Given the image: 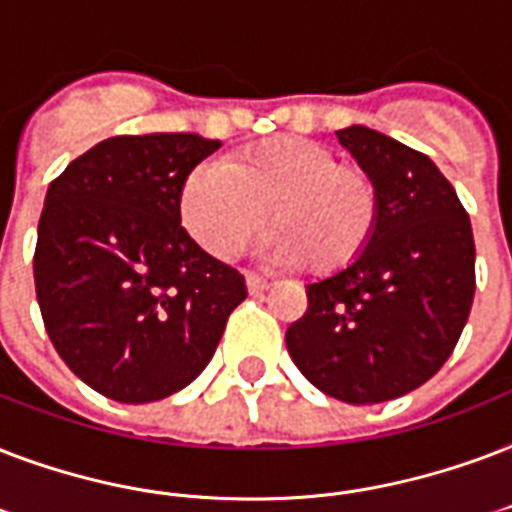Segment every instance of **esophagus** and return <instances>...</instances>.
<instances>
[{
	"instance_id": "1",
	"label": "esophagus",
	"mask_w": 512,
	"mask_h": 512,
	"mask_svg": "<svg viewBox=\"0 0 512 512\" xmlns=\"http://www.w3.org/2000/svg\"><path fill=\"white\" fill-rule=\"evenodd\" d=\"M245 285H248V291L251 293H264L269 288L267 280H264V277H256V275L245 277Z\"/></svg>"
}]
</instances>
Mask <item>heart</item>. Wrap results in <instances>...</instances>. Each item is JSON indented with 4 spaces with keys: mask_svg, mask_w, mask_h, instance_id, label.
<instances>
[{
    "mask_svg": "<svg viewBox=\"0 0 512 512\" xmlns=\"http://www.w3.org/2000/svg\"><path fill=\"white\" fill-rule=\"evenodd\" d=\"M186 232L221 261L259 240L267 213L272 256L312 275H336L366 253L379 224V189L355 165L307 138H272L227 165L205 162L181 186Z\"/></svg>",
    "mask_w": 512,
    "mask_h": 512,
    "instance_id": "1",
    "label": "heart"
}]
</instances>
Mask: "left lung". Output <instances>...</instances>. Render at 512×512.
<instances>
[{
    "mask_svg": "<svg viewBox=\"0 0 512 512\" xmlns=\"http://www.w3.org/2000/svg\"><path fill=\"white\" fill-rule=\"evenodd\" d=\"M336 136L374 178L379 224L352 267L307 285L310 307L285 347L320 392L371 406L417 390L449 360L473 307L475 243L427 154L363 125Z\"/></svg>",
    "mask_w": 512,
    "mask_h": 512,
    "instance_id": "obj_1",
    "label": "left lung"
}]
</instances>
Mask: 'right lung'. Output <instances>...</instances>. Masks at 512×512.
Instances as JSON below:
<instances>
[{
  "label": "right lung",
  "instance_id": "add662e5",
  "mask_svg": "<svg viewBox=\"0 0 512 512\" xmlns=\"http://www.w3.org/2000/svg\"><path fill=\"white\" fill-rule=\"evenodd\" d=\"M219 146L197 133L114 136L47 189L34 253L42 320L63 363L117 403L194 382L248 296L243 275L181 227V186Z\"/></svg>",
  "mask_w": 512,
  "mask_h": 512
}]
</instances>
